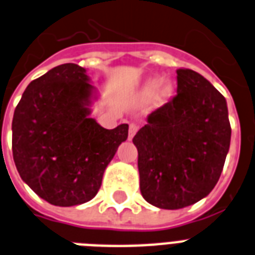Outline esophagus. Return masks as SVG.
Masks as SVG:
<instances>
[{
    "instance_id": "34e87169",
    "label": "esophagus",
    "mask_w": 255,
    "mask_h": 255,
    "mask_svg": "<svg viewBox=\"0 0 255 255\" xmlns=\"http://www.w3.org/2000/svg\"><path fill=\"white\" fill-rule=\"evenodd\" d=\"M137 129H138V127L136 126V124L134 123L129 124V131H128V138H129V140H132V137H133L134 134H136Z\"/></svg>"
}]
</instances>
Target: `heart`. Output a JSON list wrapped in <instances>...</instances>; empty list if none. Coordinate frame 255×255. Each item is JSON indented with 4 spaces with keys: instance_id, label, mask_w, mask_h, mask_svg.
I'll use <instances>...</instances> for the list:
<instances>
[{
    "instance_id": "heart-1",
    "label": "heart",
    "mask_w": 255,
    "mask_h": 255,
    "mask_svg": "<svg viewBox=\"0 0 255 255\" xmlns=\"http://www.w3.org/2000/svg\"><path fill=\"white\" fill-rule=\"evenodd\" d=\"M174 93V85L169 80H161L160 77H150L144 82L141 88V97L145 99L156 95L158 102H167Z\"/></svg>"
}]
</instances>
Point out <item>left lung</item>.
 <instances>
[{
	"mask_svg": "<svg viewBox=\"0 0 255 255\" xmlns=\"http://www.w3.org/2000/svg\"><path fill=\"white\" fill-rule=\"evenodd\" d=\"M177 95L134 134L140 191L152 206L179 210L206 198L231 145L227 101L202 74L177 70Z\"/></svg>",
	"mask_w": 255,
	"mask_h": 255,
	"instance_id": "1",
	"label": "left lung"
}]
</instances>
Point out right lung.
I'll return each mask as SVG.
<instances>
[{
    "instance_id": "obj_1",
    "label": "right lung",
    "mask_w": 255,
    "mask_h": 255,
    "mask_svg": "<svg viewBox=\"0 0 255 255\" xmlns=\"http://www.w3.org/2000/svg\"><path fill=\"white\" fill-rule=\"evenodd\" d=\"M97 99L86 69L69 63L32 81L14 111L16 170L53 206L92 200L118 146L127 140L128 124L106 129L90 117Z\"/></svg>"
}]
</instances>
